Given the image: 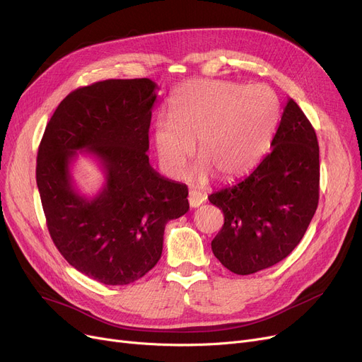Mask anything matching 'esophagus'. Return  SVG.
Wrapping results in <instances>:
<instances>
[{
	"mask_svg": "<svg viewBox=\"0 0 362 362\" xmlns=\"http://www.w3.org/2000/svg\"><path fill=\"white\" fill-rule=\"evenodd\" d=\"M206 200V196L200 192H190V194H188V203H190L192 208H199V206Z\"/></svg>",
	"mask_w": 362,
	"mask_h": 362,
	"instance_id": "1",
	"label": "esophagus"
}]
</instances>
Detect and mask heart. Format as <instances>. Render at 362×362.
Segmentation results:
<instances>
[{
	"label": "heart",
	"instance_id": "b5f03b06",
	"mask_svg": "<svg viewBox=\"0 0 362 362\" xmlns=\"http://www.w3.org/2000/svg\"><path fill=\"white\" fill-rule=\"evenodd\" d=\"M172 112L153 124V144L160 168L172 178L182 175L194 151L199 160L190 177L206 181L245 175L261 159L277 128L281 105L267 85L223 79H192L175 91Z\"/></svg>",
	"mask_w": 362,
	"mask_h": 362
}]
</instances>
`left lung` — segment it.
I'll use <instances>...</instances> for the list:
<instances>
[{"label":"left lung","instance_id":"left-lung-1","mask_svg":"<svg viewBox=\"0 0 362 362\" xmlns=\"http://www.w3.org/2000/svg\"><path fill=\"white\" fill-rule=\"evenodd\" d=\"M271 147L246 178L208 197L223 212L212 252L238 275L283 261L300 243L318 206V140L295 100L288 98Z\"/></svg>","mask_w":362,"mask_h":362}]
</instances>
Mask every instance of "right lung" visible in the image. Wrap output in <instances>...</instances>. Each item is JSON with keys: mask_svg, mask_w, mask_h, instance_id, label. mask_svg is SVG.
<instances>
[{"mask_svg": "<svg viewBox=\"0 0 362 362\" xmlns=\"http://www.w3.org/2000/svg\"><path fill=\"white\" fill-rule=\"evenodd\" d=\"M158 85L147 78L107 79L69 94L47 124L37 185L51 238L87 277L125 286L158 264L166 222L188 208L185 184L148 163V128ZM93 153L107 181L93 199L78 192L70 166Z\"/></svg>", "mask_w": 362, "mask_h": 362, "instance_id": "right-lung-1", "label": "right lung"}]
</instances>
